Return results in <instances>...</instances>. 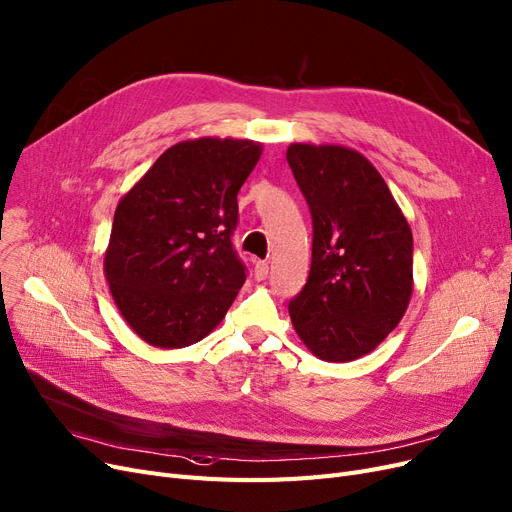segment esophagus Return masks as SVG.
Listing matches in <instances>:
<instances>
[{
  "mask_svg": "<svg viewBox=\"0 0 512 512\" xmlns=\"http://www.w3.org/2000/svg\"><path fill=\"white\" fill-rule=\"evenodd\" d=\"M268 272H270L268 261H257V263H255V278H257V280H265V278H268Z\"/></svg>",
  "mask_w": 512,
  "mask_h": 512,
  "instance_id": "obj_1",
  "label": "esophagus"
}]
</instances>
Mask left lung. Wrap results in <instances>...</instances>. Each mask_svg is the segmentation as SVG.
<instances>
[{
  "label": "left lung",
  "mask_w": 512,
  "mask_h": 512,
  "mask_svg": "<svg viewBox=\"0 0 512 512\" xmlns=\"http://www.w3.org/2000/svg\"><path fill=\"white\" fill-rule=\"evenodd\" d=\"M286 161L314 224L309 276L288 314L316 358L358 360L406 314L412 230L381 173L358 150L291 144Z\"/></svg>",
  "instance_id": "obj_1"
}]
</instances>
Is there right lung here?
Masks as SVG:
<instances>
[{
    "label": "right lung",
    "instance_id": "add662e5",
    "mask_svg": "<svg viewBox=\"0 0 512 512\" xmlns=\"http://www.w3.org/2000/svg\"><path fill=\"white\" fill-rule=\"evenodd\" d=\"M261 150L234 138L180 142L119 201L104 274L123 320L148 345L188 347L224 320L247 280L232 247L236 196Z\"/></svg>",
    "mask_w": 512,
    "mask_h": 512
}]
</instances>
